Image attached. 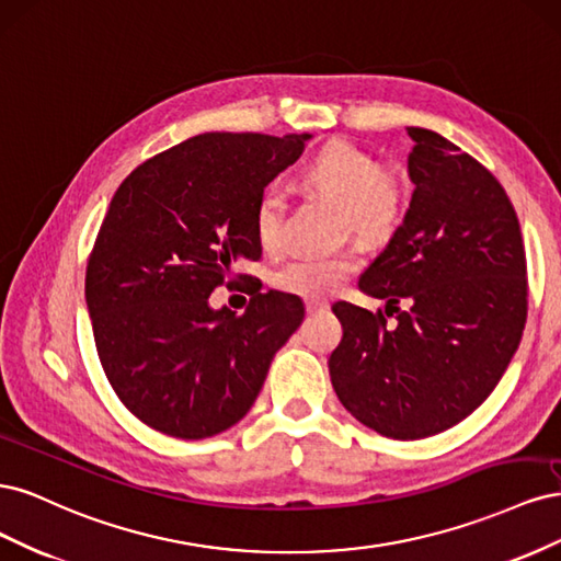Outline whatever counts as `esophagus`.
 Segmentation results:
<instances>
[{
  "mask_svg": "<svg viewBox=\"0 0 561 561\" xmlns=\"http://www.w3.org/2000/svg\"><path fill=\"white\" fill-rule=\"evenodd\" d=\"M325 309H328L325 299H316V297L307 299V313H322Z\"/></svg>",
  "mask_w": 561,
  "mask_h": 561,
  "instance_id": "esophagus-1",
  "label": "esophagus"
}]
</instances>
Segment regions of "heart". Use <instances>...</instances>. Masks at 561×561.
Segmentation results:
<instances>
[{
	"instance_id": "heart-1",
	"label": "heart",
	"mask_w": 561,
	"mask_h": 561,
	"mask_svg": "<svg viewBox=\"0 0 561 561\" xmlns=\"http://www.w3.org/2000/svg\"><path fill=\"white\" fill-rule=\"evenodd\" d=\"M299 182L313 194L336 203L339 225L369 243L388 241L410 206L404 180L396 171L381 168L371 151L342 138L325 142L301 163ZM283 210L285 203L278 192L262 194L254 210V231L264 252L274 254L283 248ZM358 264L360 252L351 245L328 254H299L278 271L276 285L295 295H328Z\"/></svg>"
}]
</instances>
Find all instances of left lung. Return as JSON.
Here are the masks:
<instances>
[{
    "label": "left lung",
    "mask_w": 561,
    "mask_h": 561,
    "mask_svg": "<svg viewBox=\"0 0 561 561\" xmlns=\"http://www.w3.org/2000/svg\"><path fill=\"white\" fill-rule=\"evenodd\" d=\"M407 133L410 208L358 283L386 299V313L334 301L344 336L328 365L336 398L367 428L421 439L478 410L511 365L526 322V257L501 182L435 130Z\"/></svg>",
    "instance_id": "1"
}]
</instances>
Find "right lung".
I'll list each match as a JSON object with an SVG mask.
<instances>
[{"label":"right lung","instance_id":"obj_1","mask_svg":"<svg viewBox=\"0 0 561 561\" xmlns=\"http://www.w3.org/2000/svg\"><path fill=\"white\" fill-rule=\"evenodd\" d=\"M309 133H203L147 159L118 186L87 266V307L114 393L149 428L213 437L257 400L304 318L285 293L210 309L231 264L260 260L254 210Z\"/></svg>","mask_w":561,"mask_h":561}]
</instances>
